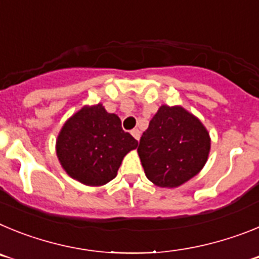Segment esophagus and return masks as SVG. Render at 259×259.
<instances>
[{"instance_id":"34e87169","label":"esophagus","mask_w":259,"mask_h":259,"mask_svg":"<svg viewBox=\"0 0 259 259\" xmlns=\"http://www.w3.org/2000/svg\"><path fill=\"white\" fill-rule=\"evenodd\" d=\"M131 134H132V136H134L137 141L140 140V131H139L137 128H136V130H132Z\"/></svg>"}]
</instances>
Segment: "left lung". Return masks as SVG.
I'll list each match as a JSON object with an SVG mask.
<instances>
[{"instance_id":"1","label":"left lung","mask_w":259,"mask_h":259,"mask_svg":"<svg viewBox=\"0 0 259 259\" xmlns=\"http://www.w3.org/2000/svg\"><path fill=\"white\" fill-rule=\"evenodd\" d=\"M210 144L200 119L182 106L162 105L141 136L137 153L153 184L176 188L202 170Z\"/></svg>"}]
</instances>
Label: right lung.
Segmentation results:
<instances>
[{
	"mask_svg": "<svg viewBox=\"0 0 259 259\" xmlns=\"http://www.w3.org/2000/svg\"><path fill=\"white\" fill-rule=\"evenodd\" d=\"M139 143L101 104L84 106L63 124L56 144L63 170L77 182L100 187L116 176L123 158Z\"/></svg>",
	"mask_w": 259,
	"mask_h": 259,
	"instance_id": "right-lung-1",
	"label": "right lung"
}]
</instances>
